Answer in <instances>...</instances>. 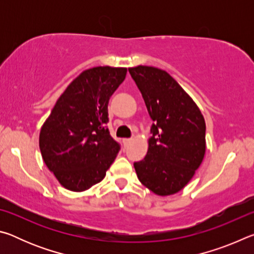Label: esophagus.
<instances>
[{"label": "esophagus", "instance_id": "esophagus-1", "mask_svg": "<svg viewBox=\"0 0 254 254\" xmlns=\"http://www.w3.org/2000/svg\"><path fill=\"white\" fill-rule=\"evenodd\" d=\"M131 140H132V139H130V137H127V139H123V144H124V147H127L128 143L131 142Z\"/></svg>", "mask_w": 254, "mask_h": 254}]
</instances>
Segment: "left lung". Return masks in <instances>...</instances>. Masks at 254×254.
<instances>
[{
  "instance_id": "left-lung-1",
  "label": "left lung",
  "mask_w": 254,
  "mask_h": 254,
  "mask_svg": "<svg viewBox=\"0 0 254 254\" xmlns=\"http://www.w3.org/2000/svg\"><path fill=\"white\" fill-rule=\"evenodd\" d=\"M153 121L137 178L154 194L178 192L195 175L206 150L205 120L198 106L168 72L150 66L128 68Z\"/></svg>"
}]
</instances>
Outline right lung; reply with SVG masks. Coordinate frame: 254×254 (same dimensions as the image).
<instances>
[{
    "mask_svg": "<svg viewBox=\"0 0 254 254\" xmlns=\"http://www.w3.org/2000/svg\"><path fill=\"white\" fill-rule=\"evenodd\" d=\"M127 71L110 66L84 70L60 95L41 127L42 159L69 190L83 191L100 183L117 158L120 144L106 127L107 105Z\"/></svg>",
    "mask_w": 254,
    "mask_h": 254,
    "instance_id": "obj_1",
    "label": "right lung"
}]
</instances>
